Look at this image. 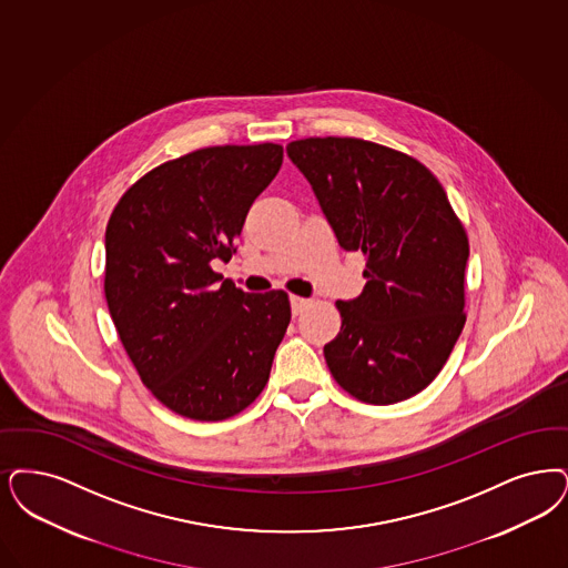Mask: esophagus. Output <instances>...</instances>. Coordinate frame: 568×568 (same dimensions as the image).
I'll list each match as a JSON object with an SVG mask.
<instances>
[{
  "label": "esophagus",
  "instance_id": "esophagus-1",
  "mask_svg": "<svg viewBox=\"0 0 568 568\" xmlns=\"http://www.w3.org/2000/svg\"><path fill=\"white\" fill-rule=\"evenodd\" d=\"M290 304H292V313L300 315V313H304V308L308 306V300H306V297H300V295H292V297H290Z\"/></svg>",
  "mask_w": 568,
  "mask_h": 568
}]
</instances>
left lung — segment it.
<instances>
[{
	"label": "left lung",
	"instance_id": "obj_1",
	"mask_svg": "<svg viewBox=\"0 0 568 568\" xmlns=\"http://www.w3.org/2000/svg\"><path fill=\"white\" fill-rule=\"evenodd\" d=\"M338 245L365 255L364 292L336 302L342 327L323 346L336 383L374 406L433 383L465 325V227L432 171L351 136L292 141Z\"/></svg>",
	"mask_w": 568,
	"mask_h": 568
}]
</instances>
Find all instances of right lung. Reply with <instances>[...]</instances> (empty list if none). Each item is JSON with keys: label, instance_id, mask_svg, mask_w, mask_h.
<instances>
[{"label": "right lung", "instance_id": "obj_1", "mask_svg": "<svg viewBox=\"0 0 568 568\" xmlns=\"http://www.w3.org/2000/svg\"><path fill=\"white\" fill-rule=\"evenodd\" d=\"M283 162L278 143L217 145L169 160L115 204L105 297L143 385L192 420H224L264 390L292 308L213 273L236 253L253 201Z\"/></svg>", "mask_w": 568, "mask_h": 568}]
</instances>
